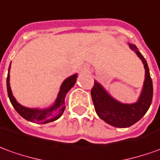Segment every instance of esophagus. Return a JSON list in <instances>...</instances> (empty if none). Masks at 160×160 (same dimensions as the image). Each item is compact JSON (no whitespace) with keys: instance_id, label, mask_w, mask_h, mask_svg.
Listing matches in <instances>:
<instances>
[{"instance_id":"obj_1","label":"esophagus","mask_w":160,"mask_h":160,"mask_svg":"<svg viewBox=\"0 0 160 160\" xmlns=\"http://www.w3.org/2000/svg\"><path fill=\"white\" fill-rule=\"evenodd\" d=\"M80 71H81V72H82V73H88V72H89V69H88L87 67H83V68H81V70H80Z\"/></svg>"}]
</instances>
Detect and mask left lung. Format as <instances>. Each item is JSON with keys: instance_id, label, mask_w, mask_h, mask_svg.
Wrapping results in <instances>:
<instances>
[{"instance_id": "1", "label": "left lung", "mask_w": 160, "mask_h": 160, "mask_svg": "<svg viewBox=\"0 0 160 160\" xmlns=\"http://www.w3.org/2000/svg\"><path fill=\"white\" fill-rule=\"evenodd\" d=\"M128 45L142 61L146 70L145 81L138 100L132 104L121 103L112 98L96 80L91 91L92 102L98 116L107 124L119 128L129 127L138 122L149 109L153 93L152 81L146 59L143 57L136 46L131 43Z\"/></svg>"}]
</instances>
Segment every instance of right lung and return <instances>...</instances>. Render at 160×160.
<instances>
[{
    "instance_id": "add662e5",
    "label": "right lung",
    "mask_w": 160,
    "mask_h": 160,
    "mask_svg": "<svg viewBox=\"0 0 160 160\" xmlns=\"http://www.w3.org/2000/svg\"><path fill=\"white\" fill-rule=\"evenodd\" d=\"M11 65V63H10ZM9 68L7 78V89H8V94L10 99V102L13 105L14 108L17 111L19 114L30 122L39 123V124H47L48 122H52L58 119L61 117L62 113L64 112L65 107V98L68 93V92L74 86L77 80V73L73 74L72 76L68 77V79L63 81L61 84L60 92L57 95L56 100L52 107L45 109H39V108H29L22 106L16 101V99L13 95L9 83Z\"/></svg>"
}]
</instances>
